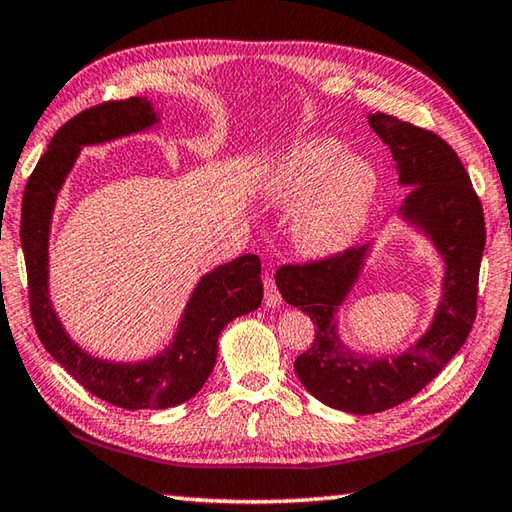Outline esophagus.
Returning a JSON list of instances; mask_svg holds the SVG:
<instances>
[{
    "label": "esophagus",
    "mask_w": 512,
    "mask_h": 512,
    "mask_svg": "<svg viewBox=\"0 0 512 512\" xmlns=\"http://www.w3.org/2000/svg\"><path fill=\"white\" fill-rule=\"evenodd\" d=\"M264 304L268 308H277L279 304H282V295H279V290L275 286V279L270 275L264 277Z\"/></svg>",
    "instance_id": "34e87169"
}]
</instances>
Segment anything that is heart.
Returning <instances> with one entry per match:
<instances>
[{
  "label": "heart",
  "mask_w": 512,
  "mask_h": 512,
  "mask_svg": "<svg viewBox=\"0 0 512 512\" xmlns=\"http://www.w3.org/2000/svg\"><path fill=\"white\" fill-rule=\"evenodd\" d=\"M273 204L295 206L306 196L293 226L295 244L308 255H333L355 242L377 195V170L348 155L342 139H302L277 159L264 177Z\"/></svg>",
  "instance_id": "1"
}]
</instances>
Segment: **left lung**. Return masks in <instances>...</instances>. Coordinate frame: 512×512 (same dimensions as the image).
<instances>
[{
  "label": "left lung",
  "instance_id": "1",
  "mask_svg": "<svg viewBox=\"0 0 512 512\" xmlns=\"http://www.w3.org/2000/svg\"><path fill=\"white\" fill-rule=\"evenodd\" d=\"M368 124L390 146L399 184L410 186L399 215L430 237L444 257L446 275L433 324L417 344L397 357L373 359L344 346L335 319L357 282L368 246H350L317 262L277 270L279 293L315 324L313 344L295 359L299 382L322 404L353 415L404 404L464 346L477 315L479 264L486 244L482 202L455 150L433 130L393 115H368Z\"/></svg>",
  "mask_w": 512,
  "mask_h": 512
}]
</instances>
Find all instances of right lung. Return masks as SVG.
I'll return each mask as SVG.
<instances>
[{
  "instance_id": "obj_1",
  "label": "right lung",
  "mask_w": 512,
  "mask_h": 512,
  "mask_svg": "<svg viewBox=\"0 0 512 512\" xmlns=\"http://www.w3.org/2000/svg\"><path fill=\"white\" fill-rule=\"evenodd\" d=\"M159 117L146 97L104 102L57 130L30 173L22 199V248L28 273L30 317L44 348L88 393L126 410H159L188 402L206 384L217 359V339L235 317L259 308L264 297L262 262L242 255L199 279L184 308L173 342L157 357L137 364L106 362L88 355L68 337L48 297V233L57 193L79 148L139 133Z\"/></svg>"
}]
</instances>
